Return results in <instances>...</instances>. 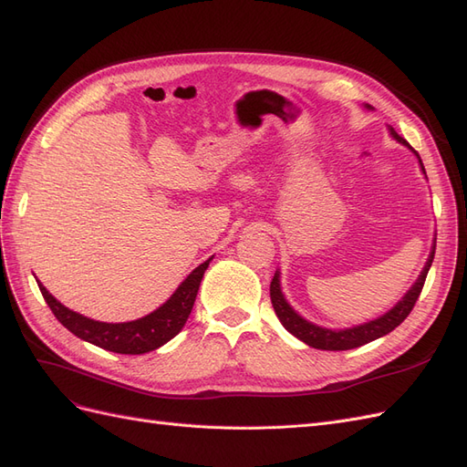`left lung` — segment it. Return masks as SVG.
<instances>
[{"instance_id": "1", "label": "left lung", "mask_w": 467, "mask_h": 467, "mask_svg": "<svg viewBox=\"0 0 467 467\" xmlns=\"http://www.w3.org/2000/svg\"><path fill=\"white\" fill-rule=\"evenodd\" d=\"M366 107L372 109L370 105H366ZM389 134L395 140H398L400 144L409 148V144L405 142V140L398 132L391 129V126H389ZM415 155L419 158L417 151H415ZM419 163H420V171L425 173V165H422L420 158H419ZM425 177H427V173H425ZM434 249H436V242L432 244L431 255H429L425 266H422L419 278L415 280V285L407 290V294L403 296V298L398 304H395L388 314L379 316V317H376V319H372L368 323L355 325V327H347V329H327V327H319V325L304 319L286 302L285 294H282L280 273L278 271L275 273L273 282H271V302H273V307H275V314L280 319V323L285 325V329L288 333H292L296 338H300V341H304L306 345L314 347V348H321V350H348V348H357V347H362V345L370 343V341H376V338L391 333L395 327H398L400 323H403V319L409 314H411L415 302L419 300V294L422 290V285H425V278L429 275V268L432 265Z\"/></svg>"}]
</instances>
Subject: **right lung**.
Wrapping results in <instances>:
<instances>
[{
	"label": "right lung",
	"mask_w": 467,
	"mask_h": 467,
	"mask_svg": "<svg viewBox=\"0 0 467 467\" xmlns=\"http://www.w3.org/2000/svg\"><path fill=\"white\" fill-rule=\"evenodd\" d=\"M210 261L212 257L196 266L194 271L181 282L179 288L171 294V298L161 304L158 309H153L151 314L144 317L126 323H105L81 316L74 312V309L60 304L38 280L36 282L42 292V298L47 300L56 319H58L67 331H72L76 337L83 338V341L110 352H119V355H144V352L155 350L167 341H171V338L185 327L196 300V294H199L201 280Z\"/></svg>",
	"instance_id": "obj_1"
}]
</instances>
